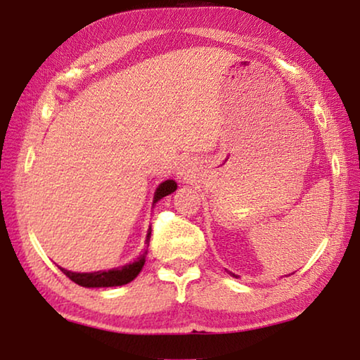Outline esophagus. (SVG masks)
I'll list each match as a JSON object with an SVG mask.
<instances>
[{
    "label": "esophagus",
    "instance_id": "1",
    "mask_svg": "<svg viewBox=\"0 0 360 360\" xmlns=\"http://www.w3.org/2000/svg\"><path fill=\"white\" fill-rule=\"evenodd\" d=\"M192 165L188 162H182L181 167L178 169V174H179V179L182 181H191L192 178Z\"/></svg>",
    "mask_w": 360,
    "mask_h": 360
}]
</instances>
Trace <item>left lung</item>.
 <instances>
[{"label":"left lung","mask_w":360,"mask_h":360,"mask_svg":"<svg viewBox=\"0 0 360 360\" xmlns=\"http://www.w3.org/2000/svg\"><path fill=\"white\" fill-rule=\"evenodd\" d=\"M230 275H231V276H235V275H233V273H230Z\"/></svg>","instance_id":"8db88e82"}]
</instances>
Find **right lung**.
Masks as SVG:
<instances>
[{
  "label": "right lung",
  "mask_w": 360,
  "mask_h": 360,
  "mask_svg": "<svg viewBox=\"0 0 360 360\" xmlns=\"http://www.w3.org/2000/svg\"><path fill=\"white\" fill-rule=\"evenodd\" d=\"M176 188H178V184H176L173 179L162 182V184L158 186V188L155 191L154 203H157L160 198L167 197V195L173 193ZM149 240H150V229L148 230L146 243H149ZM146 255H148V251H144L135 262H133V264L119 266V268H112V270H108V271L75 273V271L65 270V268H60V270H62L72 283L82 285V288H115V285L129 284L139 275V271L143 270V265L146 262Z\"/></svg>",
  "instance_id": "right-lung-1"
}]
</instances>
